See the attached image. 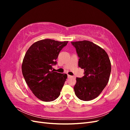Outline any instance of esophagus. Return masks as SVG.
I'll use <instances>...</instances> for the list:
<instances>
[{
	"instance_id": "34e87169",
	"label": "esophagus",
	"mask_w": 130,
	"mask_h": 130,
	"mask_svg": "<svg viewBox=\"0 0 130 130\" xmlns=\"http://www.w3.org/2000/svg\"><path fill=\"white\" fill-rule=\"evenodd\" d=\"M70 77H73V76H70L69 75H68V78H70Z\"/></svg>"
}]
</instances>
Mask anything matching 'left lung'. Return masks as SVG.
Segmentation results:
<instances>
[{
  "label": "left lung",
  "mask_w": 130,
  "mask_h": 130,
  "mask_svg": "<svg viewBox=\"0 0 130 130\" xmlns=\"http://www.w3.org/2000/svg\"><path fill=\"white\" fill-rule=\"evenodd\" d=\"M71 43L79 57L78 66L85 70L83 77L76 78L74 87L75 94L81 100H92L99 96L108 82L111 62L107 53L92 42Z\"/></svg>",
  "instance_id": "left-lung-1"
}]
</instances>
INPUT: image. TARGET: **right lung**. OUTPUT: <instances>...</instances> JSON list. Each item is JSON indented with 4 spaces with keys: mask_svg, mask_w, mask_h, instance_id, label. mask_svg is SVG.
Instances as JSON below:
<instances>
[{
    "mask_svg": "<svg viewBox=\"0 0 130 130\" xmlns=\"http://www.w3.org/2000/svg\"><path fill=\"white\" fill-rule=\"evenodd\" d=\"M68 41L45 39L34 43L26 52L23 61V75L33 94L38 99L49 102L59 96L67 78L66 74L52 71L53 66Z\"/></svg>",
    "mask_w": 130,
    "mask_h": 130,
    "instance_id": "1",
    "label": "right lung"
}]
</instances>
